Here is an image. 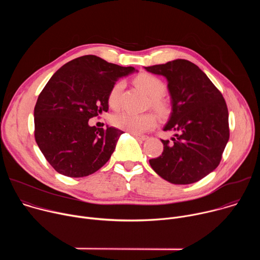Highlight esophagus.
<instances>
[{
    "mask_svg": "<svg viewBox=\"0 0 260 260\" xmlns=\"http://www.w3.org/2000/svg\"><path fill=\"white\" fill-rule=\"evenodd\" d=\"M136 139L138 140H141V141H146L148 139V136H145V135H138V134H132Z\"/></svg>",
    "mask_w": 260,
    "mask_h": 260,
    "instance_id": "34e87169",
    "label": "esophagus"
}]
</instances>
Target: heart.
<instances>
[{"label": "heart", "instance_id": "heart-1", "mask_svg": "<svg viewBox=\"0 0 260 260\" xmlns=\"http://www.w3.org/2000/svg\"><path fill=\"white\" fill-rule=\"evenodd\" d=\"M135 84L140 87L147 95L150 96L151 105L159 111L167 109V103L161 94L165 91V83L158 77L149 73H141L134 79ZM124 84L118 81L111 88L108 94V104L111 108L119 107V96ZM158 122L157 116L153 113L136 114L131 112H122L114 116L113 124L131 134H142L153 128Z\"/></svg>", "mask_w": 260, "mask_h": 260}]
</instances>
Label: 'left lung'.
I'll list each match as a JSON object with an SVG mask.
<instances>
[{
	"label": "left lung",
	"mask_w": 260,
	"mask_h": 260,
	"mask_svg": "<svg viewBox=\"0 0 260 260\" xmlns=\"http://www.w3.org/2000/svg\"><path fill=\"white\" fill-rule=\"evenodd\" d=\"M168 80L172 113L164 131H175L172 143L149 160L162 179L173 184L200 181L220 164L230 139L229 110L221 92L193 62L175 59L145 67Z\"/></svg>",
	"instance_id": "left-lung-1"
}]
</instances>
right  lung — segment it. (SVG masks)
<instances>
[{"label":"right lung","instance_id":"obj_1","mask_svg":"<svg viewBox=\"0 0 260 260\" xmlns=\"http://www.w3.org/2000/svg\"><path fill=\"white\" fill-rule=\"evenodd\" d=\"M135 71L84 55L53 74L37 100L34 117L36 142L57 173L85 177L110 159L123 132L96 128L88 120L107 112L108 94L115 81Z\"/></svg>","mask_w":260,"mask_h":260}]
</instances>
